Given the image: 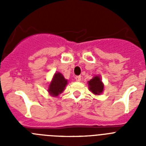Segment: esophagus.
Returning a JSON list of instances; mask_svg holds the SVG:
<instances>
[{"label": "esophagus", "instance_id": "34e87169", "mask_svg": "<svg viewBox=\"0 0 146 146\" xmlns=\"http://www.w3.org/2000/svg\"><path fill=\"white\" fill-rule=\"evenodd\" d=\"M75 80L77 82H80V81H81V76H76Z\"/></svg>", "mask_w": 146, "mask_h": 146}]
</instances>
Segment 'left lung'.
Returning a JSON list of instances; mask_svg holds the SVG:
<instances>
[{"instance_id":"left-lung-1","label":"left lung","mask_w":146,"mask_h":146,"mask_svg":"<svg viewBox=\"0 0 146 146\" xmlns=\"http://www.w3.org/2000/svg\"><path fill=\"white\" fill-rule=\"evenodd\" d=\"M88 90L94 95H100L104 91V83L99 75L94 76L91 80L88 82Z\"/></svg>"}]
</instances>
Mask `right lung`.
<instances>
[{
	"mask_svg": "<svg viewBox=\"0 0 146 146\" xmlns=\"http://www.w3.org/2000/svg\"><path fill=\"white\" fill-rule=\"evenodd\" d=\"M67 84L68 80L64 78V75L60 72H56L52 77V80L49 83L47 91L50 96L57 97L65 90Z\"/></svg>",
	"mask_w": 146,
	"mask_h": 146,
	"instance_id": "obj_1",
	"label": "right lung"
}]
</instances>
